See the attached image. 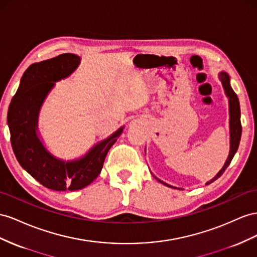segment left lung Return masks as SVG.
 Wrapping results in <instances>:
<instances>
[{"label":"left lung","mask_w":257,"mask_h":257,"mask_svg":"<svg viewBox=\"0 0 257 257\" xmlns=\"http://www.w3.org/2000/svg\"><path fill=\"white\" fill-rule=\"evenodd\" d=\"M219 80L223 83V86L225 88V93L229 98V114H230V151H229V156H228V159L226 160L223 169H221L218 174L215 176L213 179H211L210 182H207L206 185H209L211 183H213L214 180H216L218 177H220L223 175V173L225 172V170L228 168V165L230 164L232 158L234 156L235 152L238 150L239 147V143L241 140V132H242V126H241V121H240V103H239V99L238 96L233 92V89L230 86V79L229 75H228L226 72H220L219 73ZM159 182L162 183L163 185L171 187V188H174L168 184H165L161 180Z\"/></svg>","instance_id":"1"}]
</instances>
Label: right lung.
I'll return each mask as SVG.
<instances>
[{"label": "right lung", "instance_id": "1", "mask_svg": "<svg viewBox=\"0 0 257 257\" xmlns=\"http://www.w3.org/2000/svg\"><path fill=\"white\" fill-rule=\"evenodd\" d=\"M79 62V56L67 53L31 65L23 75L8 113L12 147L19 164L40 184L56 191L79 190L91 184L99 175L109 149L123 131L119 128L85 157L71 162L53 157L40 142L37 135L40 107L54 82L68 77Z\"/></svg>", "mask_w": 257, "mask_h": 257}]
</instances>
